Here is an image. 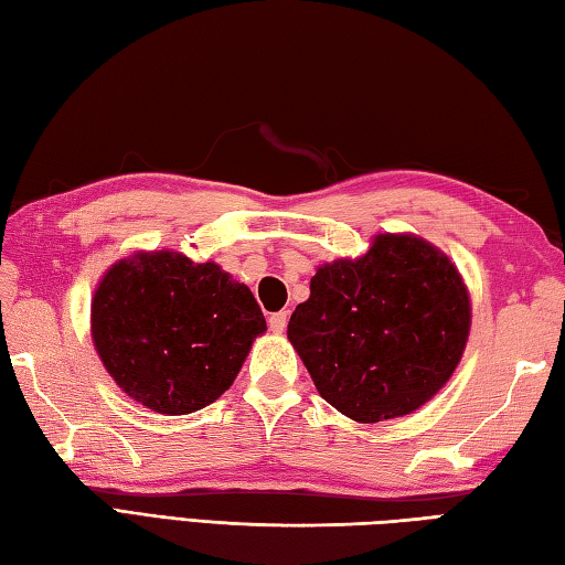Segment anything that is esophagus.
I'll use <instances>...</instances> for the list:
<instances>
[{
    "label": "esophagus",
    "instance_id": "34e87169",
    "mask_svg": "<svg viewBox=\"0 0 565 565\" xmlns=\"http://www.w3.org/2000/svg\"><path fill=\"white\" fill-rule=\"evenodd\" d=\"M286 326H289V311H279L269 318L271 333H284Z\"/></svg>",
    "mask_w": 565,
    "mask_h": 565
}]
</instances>
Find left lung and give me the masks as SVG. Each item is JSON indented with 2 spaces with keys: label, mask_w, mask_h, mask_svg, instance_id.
Segmentation results:
<instances>
[{
  "label": "left lung",
  "mask_w": 565,
  "mask_h": 565,
  "mask_svg": "<svg viewBox=\"0 0 565 565\" xmlns=\"http://www.w3.org/2000/svg\"><path fill=\"white\" fill-rule=\"evenodd\" d=\"M470 318L456 264L422 237L386 232L362 257L318 267L286 335L330 406L377 424L438 394L466 350Z\"/></svg>",
  "instance_id": "1"
}]
</instances>
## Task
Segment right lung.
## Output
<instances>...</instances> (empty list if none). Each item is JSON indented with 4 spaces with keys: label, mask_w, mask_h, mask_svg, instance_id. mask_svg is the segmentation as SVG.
Here are the masks:
<instances>
[{
    "label": "right lung",
    "mask_w": 565,
    "mask_h": 565,
    "mask_svg": "<svg viewBox=\"0 0 565 565\" xmlns=\"http://www.w3.org/2000/svg\"><path fill=\"white\" fill-rule=\"evenodd\" d=\"M90 328L121 392L151 412L181 416L230 390L267 320L247 286L215 262L161 249L105 271Z\"/></svg>",
    "instance_id": "add662e5"
}]
</instances>
